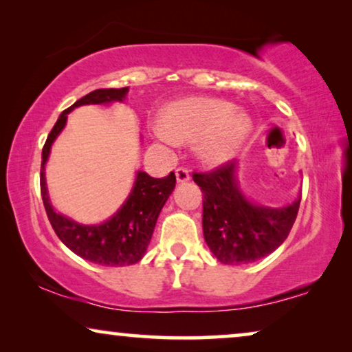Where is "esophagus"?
Returning a JSON list of instances; mask_svg holds the SVG:
<instances>
[{
	"mask_svg": "<svg viewBox=\"0 0 352 352\" xmlns=\"http://www.w3.org/2000/svg\"><path fill=\"white\" fill-rule=\"evenodd\" d=\"M176 179H177V182H186V181H189V179H190L189 171H187L186 168H177V170H176Z\"/></svg>",
	"mask_w": 352,
	"mask_h": 352,
	"instance_id": "obj_1",
	"label": "esophagus"
}]
</instances>
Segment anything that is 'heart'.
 I'll return each instance as SVG.
<instances>
[{
    "label": "heart",
    "mask_w": 352,
    "mask_h": 352,
    "mask_svg": "<svg viewBox=\"0 0 352 352\" xmlns=\"http://www.w3.org/2000/svg\"><path fill=\"white\" fill-rule=\"evenodd\" d=\"M252 120L232 102L213 98H187L162 110L151 124L158 141L168 146L195 141V152L210 165L232 158L252 133Z\"/></svg>",
    "instance_id": "heart-1"
}]
</instances>
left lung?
<instances>
[{
	"mask_svg": "<svg viewBox=\"0 0 352 352\" xmlns=\"http://www.w3.org/2000/svg\"><path fill=\"white\" fill-rule=\"evenodd\" d=\"M237 160L192 177L204 194V235L211 253L224 264L258 261L280 247L290 234L301 197L282 208L250 201L240 190Z\"/></svg>",
	"mask_w": 352,
	"mask_h": 352,
	"instance_id": "left-lung-1",
	"label": "left lung"
}]
</instances>
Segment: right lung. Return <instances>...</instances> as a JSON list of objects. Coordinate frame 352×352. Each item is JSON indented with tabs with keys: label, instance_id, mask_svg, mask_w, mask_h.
I'll list each match as a JSON object with an SVG mask.
<instances>
[{
	"label": "right lung",
	"instance_id": "obj_1",
	"mask_svg": "<svg viewBox=\"0 0 352 352\" xmlns=\"http://www.w3.org/2000/svg\"><path fill=\"white\" fill-rule=\"evenodd\" d=\"M128 91V86L120 89H96L76 100L57 118L41 152V197L52 229L67 248H70L83 259L100 264V266H129V264L141 261L148 243H151L158 214H160L163 205L166 204L168 197L175 190V173L171 171L166 177L157 179V177L148 176L147 173L138 171L131 194L122 208L102 224L85 226L75 223L74 219L67 218L64 214L56 213L52 208L46 189L45 165L50 157L52 142L64 129L67 115L72 110L80 105L110 104L115 100L123 102Z\"/></svg>",
	"mask_w": 352,
	"mask_h": 352
}]
</instances>
